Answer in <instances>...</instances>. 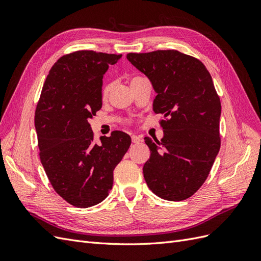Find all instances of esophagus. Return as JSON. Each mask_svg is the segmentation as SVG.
Listing matches in <instances>:
<instances>
[{"label":"esophagus","instance_id":"34e87169","mask_svg":"<svg viewBox=\"0 0 261 261\" xmlns=\"http://www.w3.org/2000/svg\"><path fill=\"white\" fill-rule=\"evenodd\" d=\"M140 140H141V138L139 136H137V135H133L132 136L133 144H138V143H140Z\"/></svg>","mask_w":261,"mask_h":261}]
</instances>
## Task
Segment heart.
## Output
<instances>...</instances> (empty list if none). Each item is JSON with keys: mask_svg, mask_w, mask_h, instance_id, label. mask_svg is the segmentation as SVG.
Instances as JSON below:
<instances>
[{"mask_svg": "<svg viewBox=\"0 0 261 261\" xmlns=\"http://www.w3.org/2000/svg\"><path fill=\"white\" fill-rule=\"evenodd\" d=\"M137 78H140V77H134L133 80H132V82H134V81H136ZM130 82V83H132ZM110 89H111V86L110 85H106L105 87H103V90H102V94H103V97H106V96H108V93H109V91H110Z\"/></svg>", "mask_w": 261, "mask_h": 261, "instance_id": "1", "label": "heart"}]
</instances>
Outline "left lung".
I'll list each match as a JSON object with an SVG mask.
<instances>
[{
	"label": "left lung",
	"instance_id": "8db88e82",
	"mask_svg": "<svg viewBox=\"0 0 261 261\" xmlns=\"http://www.w3.org/2000/svg\"><path fill=\"white\" fill-rule=\"evenodd\" d=\"M127 60L151 82L154 113L163 114L164 136L145 137L148 187L160 198L179 201L207 179L220 150L221 102L208 69L176 50L128 53Z\"/></svg>",
	"mask_w": 261,
	"mask_h": 261
}]
</instances>
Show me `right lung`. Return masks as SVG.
<instances>
[{
  "label": "right lung",
  "instance_id": "right-lung-1",
  "mask_svg": "<svg viewBox=\"0 0 261 261\" xmlns=\"http://www.w3.org/2000/svg\"><path fill=\"white\" fill-rule=\"evenodd\" d=\"M122 54L76 51L50 69L35 113L40 160L54 191L88 208L105 200L113 171L127 151L129 135L116 130L93 140L89 118L102 107V78Z\"/></svg>",
  "mask_w": 261,
  "mask_h": 261
}]
</instances>
